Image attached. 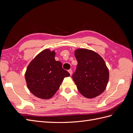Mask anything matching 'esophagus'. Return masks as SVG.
I'll use <instances>...</instances> for the list:
<instances>
[{
    "mask_svg": "<svg viewBox=\"0 0 133 133\" xmlns=\"http://www.w3.org/2000/svg\"><path fill=\"white\" fill-rule=\"evenodd\" d=\"M68 72H69V73H70V75H72V73H73V72H72V70H71V69H69V70H68Z\"/></svg>",
    "mask_w": 133,
    "mask_h": 133,
    "instance_id": "esophagus-1",
    "label": "esophagus"
}]
</instances>
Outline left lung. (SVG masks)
<instances>
[{"instance_id": "1", "label": "left lung", "mask_w": 133, "mask_h": 133, "mask_svg": "<svg viewBox=\"0 0 133 133\" xmlns=\"http://www.w3.org/2000/svg\"><path fill=\"white\" fill-rule=\"evenodd\" d=\"M78 62L73 79L79 92L87 98H94L106 89L109 71L104 59L96 52L84 48L75 50Z\"/></svg>"}]
</instances>
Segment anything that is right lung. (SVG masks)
Instances as JSON below:
<instances>
[{
  "label": "right lung",
  "mask_w": 133,
  "mask_h": 133,
  "mask_svg": "<svg viewBox=\"0 0 133 133\" xmlns=\"http://www.w3.org/2000/svg\"><path fill=\"white\" fill-rule=\"evenodd\" d=\"M55 52L44 49L31 60L25 73L28 89L37 97L49 99L53 96L64 78L70 74L62 68V64L55 60Z\"/></svg>",
  "instance_id": "add662e5"
}]
</instances>
